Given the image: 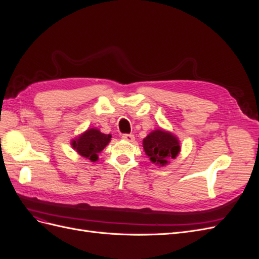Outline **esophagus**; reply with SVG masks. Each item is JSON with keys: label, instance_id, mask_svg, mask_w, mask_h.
Segmentation results:
<instances>
[{"label": "esophagus", "instance_id": "esophagus-1", "mask_svg": "<svg viewBox=\"0 0 259 259\" xmlns=\"http://www.w3.org/2000/svg\"><path fill=\"white\" fill-rule=\"evenodd\" d=\"M122 138L124 139V140H126V142H128V143H133L135 140V137H134V135H132V134H124L123 136H122Z\"/></svg>", "mask_w": 259, "mask_h": 259}]
</instances>
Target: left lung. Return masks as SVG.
I'll list each match as a JSON object with an SVG mask.
<instances>
[{
    "label": "left lung",
    "instance_id": "8db88e82",
    "mask_svg": "<svg viewBox=\"0 0 259 259\" xmlns=\"http://www.w3.org/2000/svg\"><path fill=\"white\" fill-rule=\"evenodd\" d=\"M145 153L150 161L159 166H165L169 159H175L180 152L178 137L163 128H156L143 140Z\"/></svg>",
    "mask_w": 259,
    "mask_h": 259
}]
</instances>
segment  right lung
Wrapping results in <instances>:
<instances>
[{
  "instance_id": "1",
  "label": "right lung",
  "mask_w": 259,
  "mask_h": 259,
  "mask_svg": "<svg viewBox=\"0 0 259 259\" xmlns=\"http://www.w3.org/2000/svg\"><path fill=\"white\" fill-rule=\"evenodd\" d=\"M110 134L107 135L96 127H91L72 139L71 146L83 158L96 162L98 160V154L110 143Z\"/></svg>"
}]
</instances>
